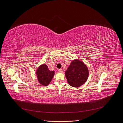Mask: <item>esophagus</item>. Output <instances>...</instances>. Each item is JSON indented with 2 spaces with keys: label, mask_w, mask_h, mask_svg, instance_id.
Instances as JSON below:
<instances>
[{
  "label": "esophagus",
  "mask_w": 123,
  "mask_h": 123,
  "mask_svg": "<svg viewBox=\"0 0 123 123\" xmlns=\"http://www.w3.org/2000/svg\"><path fill=\"white\" fill-rule=\"evenodd\" d=\"M58 72H60V73H62V69H58Z\"/></svg>",
  "instance_id": "esophagus-1"
}]
</instances>
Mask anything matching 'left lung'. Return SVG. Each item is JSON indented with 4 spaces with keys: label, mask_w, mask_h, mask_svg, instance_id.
Segmentation results:
<instances>
[{
    "label": "left lung",
    "mask_w": 123,
    "mask_h": 123,
    "mask_svg": "<svg viewBox=\"0 0 123 123\" xmlns=\"http://www.w3.org/2000/svg\"><path fill=\"white\" fill-rule=\"evenodd\" d=\"M65 75L68 84L73 87H79L84 85L89 76L87 66L79 59H74L71 62Z\"/></svg>",
    "instance_id": "left-lung-1"
}]
</instances>
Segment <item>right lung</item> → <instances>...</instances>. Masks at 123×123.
Here are the masks:
<instances>
[{"instance_id":"1","label":"right lung","mask_w":123,"mask_h":123,"mask_svg":"<svg viewBox=\"0 0 123 123\" xmlns=\"http://www.w3.org/2000/svg\"><path fill=\"white\" fill-rule=\"evenodd\" d=\"M36 74L39 84L43 86L49 85L54 75V71H50L47 65H41L36 71Z\"/></svg>"}]
</instances>
